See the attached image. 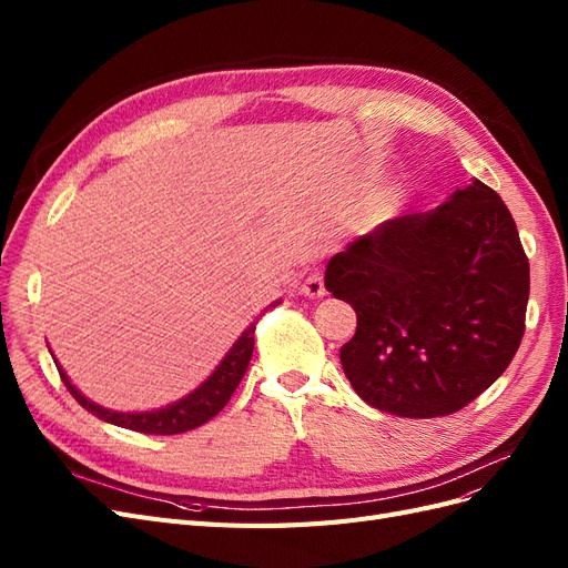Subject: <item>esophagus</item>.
<instances>
[{
    "label": "esophagus",
    "mask_w": 568,
    "mask_h": 568,
    "mask_svg": "<svg viewBox=\"0 0 568 568\" xmlns=\"http://www.w3.org/2000/svg\"><path fill=\"white\" fill-rule=\"evenodd\" d=\"M301 291H303V294H305L307 298H322V296L326 294L322 274H320V272H311V274H307L303 286H301Z\"/></svg>",
    "instance_id": "1"
}]
</instances>
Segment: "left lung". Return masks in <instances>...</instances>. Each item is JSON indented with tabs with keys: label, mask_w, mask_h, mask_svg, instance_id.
I'll return each mask as SVG.
<instances>
[{
	"label": "left lung",
	"mask_w": 568,
	"mask_h": 568,
	"mask_svg": "<svg viewBox=\"0 0 568 568\" xmlns=\"http://www.w3.org/2000/svg\"><path fill=\"white\" fill-rule=\"evenodd\" d=\"M324 286L357 313L341 365L359 398L432 419L467 407L509 367L530 270L505 201L474 180L436 211L388 220L336 253Z\"/></svg>",
	"instance_id": "left-lung-1"
}]
</instances>
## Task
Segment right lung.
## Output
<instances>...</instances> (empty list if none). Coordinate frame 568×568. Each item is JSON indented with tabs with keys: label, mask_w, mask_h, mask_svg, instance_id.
Here are the masks:
<instances>
[{
	"label": "right lung",
	"mask_w": 568,
	"mask_h": 568,
	"mask_svg": "<svg viewBox=\"0 0 568 568\" xmlns=\"http://www.w3.org/2000/svg\"><path fill=\"white\" fill-rule=\"evenodd\" d=\"M255 324L257 322H253L242 334V338L234 343L232 351L220 363V367L209 376V382L201 384L194 393H189L184 400L170 405V407H163V409H156V412H111L106 407H99L75 390V386L68 382V376L63 374L61 367H59V374H61V382L65 384L68 390H71L73 398L99 419L130 428V432L151 434V436L184 434V432H192V428L205 424L211 417H215L217 412L230 403L236 386L242 384L246 367L251 363V355H253Z\"/></svg>",
	"instance_id": "right-lung-1"
}]
</instances>
